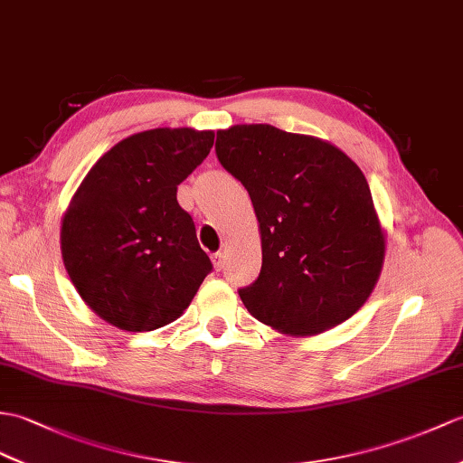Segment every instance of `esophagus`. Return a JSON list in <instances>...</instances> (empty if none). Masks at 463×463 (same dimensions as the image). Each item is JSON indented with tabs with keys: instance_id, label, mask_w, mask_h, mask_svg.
Segmentation results:
<instances>
[{
	"instance_id": "esophagus-1",
	"label": "esophagus",
	"mask_w": 463,
	"mask_h": 463,
	"mask_svg": "<svg viewBox=\"0 0 463 463\" xmlns=\"http://www.w3.org/2000/svg\"><path fill=\"white\" fill-rule=\"evenodd\" d=\"M211 260H213L214 270H221V268L224 266V256H222V252H214V254L211 256Z\"/></svg>"
}]
</instances>
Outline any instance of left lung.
Returning a JSON list of instances; mask_svg holds the SVG:
<instances>
[{
  "instance_id": "1",
  "label": "left lung",
  "mask_w": 463,
  "mask_h": 463,
  "mask_svg": "<svg viewBox=\"0 0 463 463\" xmlns=\"http://www.w3.org/2000/svg\"><path fill=\"white\" fill-rule=\"evenodd\" d=\"M214 152L249 191L260 224V274L239 289L246 309L289 335L349 319L384 260V234L357 164L324 139L270 124L219 130Z\"/></svg>"
}]
</instances>
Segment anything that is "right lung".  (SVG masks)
<instances>
[{
	"label": "right lung",
	"mask_w": 463,
	"mask_h": 463,
	"mask_svg": "<svg viewBox=\"0 0 463 463\" xmlns=\"http://www.w3.org/2000/svg\"><path fill=\"white\" fill-rule=\"evenodd\" d=\"M214 132L156 128L106 152L62 217V262L96 316L124 331L175 321L213 270L177 185L211 152Z\"/></svg>",
	"instance_id": "add662e5"
}]
</instances>
